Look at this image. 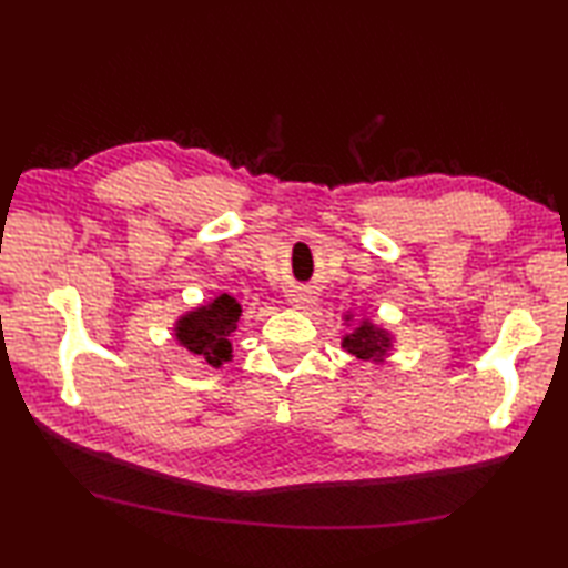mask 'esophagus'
<instances>
[{
	"mask_svg": "<svg viewBox=\"0 0 568 568\" xmlns=\"http://www.w3.org/2000/svg\"><path fill=\"white\" fill-rule=\"evenodd\" d=\"M291 303H293V305H297V307H300V305H305V303H310V295H307V293H303V291H297V293H293V295H291Z\"/></svg>",
	"mask_w": 568,
	"mask_h": 568,
	"instance_id": "1",
	"label": "esophagus"
}]
</instances>
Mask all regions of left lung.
Wrapping results in <instances>:
<instances>
[{
	"mask_svg": "<svg viewBox=\"0 0 568 568\" xmlns=\"http://www.w3.org/2000/svg\"><path fill=\"white\" fill-rule=\"evenodd\" d=\"M342 346L346 348L348 354H354L356 358L383 361L385 352L390 348V336H388V332L376 327V324L366 320V322H361L352 334L344 336Z\"/></svg>",
	"mask_w": 568,
	"mask_h": 568,
	"instance_id": "left-lung-1",
	"label": "left lung"
}]
</instances>
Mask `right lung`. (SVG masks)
I'll return each instance as SVG.
<instances>
[{"mask_svg":"<svg viewBox=\"0 0 568 568\" xmlns=\"http://www.w3.org/2000/svg\"><path fill=\"white\" fill-rule=\"evenodd\" d=\"M241 317V305L232 295H220L210 305L187 312L178 320L175 339L187 352L202 356L212 368H220L224 361L232 358V342L229 336L236 329Z\"/></svg>","mask_w":568,"mask_h":568,"instance_id":"obj_1","label":"right lung"}]
</instances>
